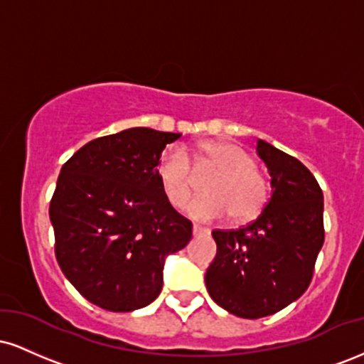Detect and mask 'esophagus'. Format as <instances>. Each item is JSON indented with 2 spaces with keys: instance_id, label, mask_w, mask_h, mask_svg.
<instances>
[{
  "instance_id": "obj_1",
  "label": "esophagus",
  "mask_w": 364,
  "mask_h": 364,
  "mask_svg": "<svg viewBox=\"0 0 364 364\" xmlns=\"http://www.w3.org/2000/svg\"><path fill=\"white\" fill-rule=\"evenodd\" d=\"M207 235H210V229L202 228V225H198V224L193 225V236L195 237L196 236H207Z\"/></svg>"
}]
</instances>
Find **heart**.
I'll return each mask as SVG.
<instances>
[{
    "label": "heart",
    "mask_w": 364,
    "mask_h": 364,
    "mask_svg": "<svg viewBox=\"0 0 364 364\" xmlns=\"http://www.w3.org/2000/svg\"><path fill=\"white\" fill-rule=\"evenodd\" d=\"M198 166L217 173L205 185L207 195L186 207L196 220H215L231 214L236 223H248L260 215L269 202V183L252 157L231 141H208L196 152ZM156 178L171 205L183 207L195 188V174L186 152L178 145L162 150L156 164Z\"/></svg>",
    "instance_id": "1"
}]
</instances>
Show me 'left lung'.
<instances>
[{
	"label": "left lung",
	"mask_w": 364,
	"mask_h": 364,
	"mask_svg": "<svg viewBox=\"0 0 364 364\" xmlns=\"http://www.w3.org/2000/svg\"><path fill=\"white\" fill-rule=\"evenodd\" d=\"M270 174L272 195L252 224L212 231L217 255L205 274L207 291L220 308L241 318L281 311L311 282L323 245V193L298 159L257 141Z\"/></svg>",
	"instance_id": "obj_1"
}]
</instances>
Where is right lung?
I'll use <instances>...</instances> for the list:
<instances>
[{
  "label": "right lung",
  "instance_id": "right-lung-1",
  "mask_svg": "<svg viewBox=\"0 0 364 364\" xmlns=\"http://www.w3.org/2000/svg\"><path fill=\"white\" fill-rule=\"evenodd\" d=\"M179 133L128 128L83 145L61 168L49 217L63 274L107 311H133L161 294L168 255L190 243L191 223L156 178Z\"/></svg>",
  "mask_w": 364,
  "mask_h": 364
}]
</instances>
